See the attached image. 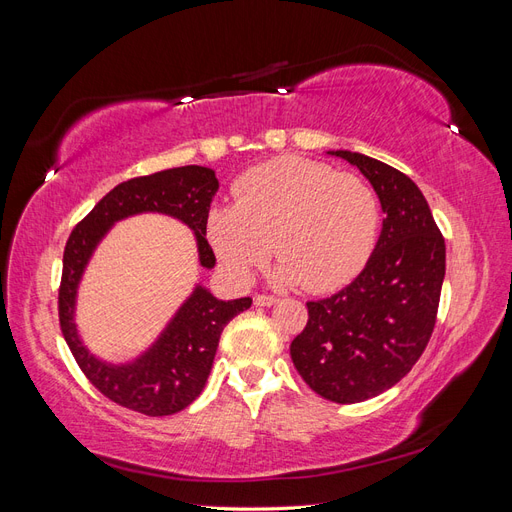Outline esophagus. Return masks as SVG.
Instances as JSON below:
<instances>
[{
	"instance_id": "esophagus-1",
	"label": "esophagus",
	"mask_w": 512,
	"mask_h": 512,
	"mask_svg": "<svg viewBox=\"0 0 512 512\" xmlns=\"http://www.w3.org/2000/svg\"><path fill=\"white\" fill-rule=\"evenodd\" d=\"M275 303H277V299L271 297V294H256L254 297V305H258V307H271Z\"/></svg>"
}]
</instances>
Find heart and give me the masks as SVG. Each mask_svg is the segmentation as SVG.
<instances>
[{
  "mask_svg": "<svg viewBox=\"0 0 512 512\" xmlns=\"http://www.w3.org/2000/svg\"><path fill=\"white\" fill-rule=\"evenodd\" d=\"M380 207L356 175L327 164L282 158L250 170L235 188V203L213 205L207 239L239 282L273 256L277 277L309 292L346 286L374 250Z\"/></svg>",
  "mask_w": 512,
  "mask_h": 512,
  "instance_id": "1",
  "label": "heart"
}]
</instances>
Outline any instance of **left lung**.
<instances>
[{
  "label": "left lung",
  "mask_w": 512,
  "mask_h": 512,
  "mask_svg": "<svg viewBox=\"0 0 512 512\" xmlns=\"http://www.w3.org/2000/svg\"><path fill=\"white\" fill-rule=\"evenodd\" d=\"M361 170L384 213L365 269L329 299L309 301L290 356L309 389L359 404L391 389L421 359L436 324L446 245L416 183L356 151H327Z\"/></svg>",
  "instance_id": "8db88e82"
}]
</instances>
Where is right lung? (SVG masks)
<instances>
[{
  "mask_svg": "<svg viewBox=\"0 0 512 512\" xmlns=\"http://www.w3.org/2000/svg\"><path fill=\"white\" fill-rule=\"evenodd\" d=\"M220 183L207 166H179L119 183L87 218L76 224L64 250L59 286V324L76 363L96 389L115 404L147 416H168L203 393L226 324L252 305L250 297L222 301L196 284L145 352L128 363H111L91 352L76 327V297L96 247L117 222L141 213H162L194 232L200 267L213 269L207 213Z\"/></svg>",
  "mask_w": 512,
  "mask_h": 512,
  "instance_id": "right-lung-1",
  "label": "right lung"
}]
</instances>
